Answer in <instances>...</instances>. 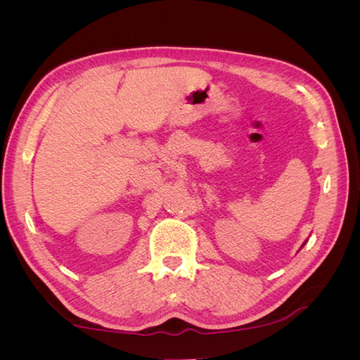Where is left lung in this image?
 <instances>
[{"label": "left lung", "instance_id": "8db88e82", "mask_svg": "<svg viewBox=\"0 0 360 360\" xmlns=\"http://www.w3.org/2000/svg\"><path fill=\"white\" fill-rule=\"evenodd\" d=\"M304 243H307V242H304ZM304 243H303V245H304Z\"/></svg>", "mask_w": 360, "mask_h": 360}]
</instances>
